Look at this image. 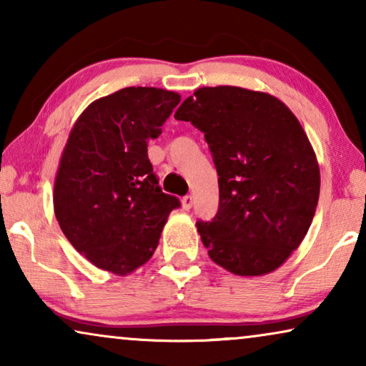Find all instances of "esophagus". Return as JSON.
Returning a JSON list of instances; mask_svg holds the SVG:
<instances>
[{"mask_svg": "<svg viewBox=\"0 0 366 366\" xmlns=\"http://www.w3.org/2000/svg\"><path fill=\"white\" fill-rule=\"evenodd\" d=\"M182 204H183V209H189L193 207V197L192 194H187V197L182 198Z\"/></svg>", "mask_w": 366, "mask_h": 366, "instance_id": "1", "label": "esophagus"}]
</instances>
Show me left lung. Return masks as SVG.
I'll return each instance as SVG.
<instances>
[{
  "instance_id": "8db88e82",
  "label": "left lung",
  "mask_w": 366,
  "mask_h": 366,
  "mask_svg": "<svg viewBox=\"0 0 366 366\" xmlns=\"http://www.w3.org/2000/svg\"><path fill=\"white\" fill-rule=\"evenodd\" d=\"M174 118L204 133L219 204L197 227L209 258L239 277L277 269L307 234L320 197L317 157L297 117L272 94L199 88Z\"/></svg>"
}]
</instances>
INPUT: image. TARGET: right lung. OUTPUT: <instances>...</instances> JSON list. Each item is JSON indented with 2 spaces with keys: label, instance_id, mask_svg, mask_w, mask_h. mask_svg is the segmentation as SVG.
Returning <instances> with one entry per match:
<instances>
[{
  "label": "right lung",
  "instance_id": "add662e5",
  "mask_svg": "<svg viewBox=\"0 0 366 366\" xmlns=\"http://www.w3.org/2000/svg\"><path fill=\"white\" fill-rule=\"evenodd\" d=\"M179 103L159 88H123L93 102L69 133L54 182V214L79 254L114 274L132 273L157 249L179 199L162 192L148 142Z\"/></svg>",
  "mask_w": 366,
  "mask_h": 366
}]
</instances>
